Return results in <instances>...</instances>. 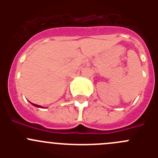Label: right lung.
<instances>
[{"label": "right lung", "instance_id": "1", "mask_svg": "<svg viewBox=\"0 0 158 158\" xmlns=\"http://www.w3.org/2000/svg\"><path fill=\"white\" fill-rule=\"evenodd\" d=\"M33 104V105L34 106H35V107H41V106H40V105H37V104Z\"/></svg>", "mask_w": 158, "mask_h": 158}]
</instances>
